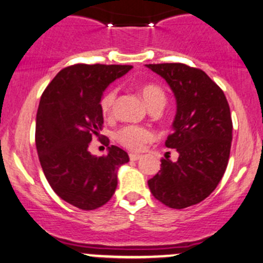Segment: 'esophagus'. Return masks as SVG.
Instances as JSON below:
<instances>
[{"mask_svg":"<svg viewBox=\"0 0 263 263\" xmlns=\"http://www.w3.org/2000/svg\"><path fill=\"white\" fill-rule=\"evenodd\" d=\"M141 158L140 155H136V153H129V159L131 161H138Z\"/></svg>","mask_w":263,"mask_h":263,"instance_id":"1","label":"esophagus"}]
</instances>
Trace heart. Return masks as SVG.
I'll return each mask as SVG.
<instances>
[{
  "mask_svg": "<svg viewBox=\"0 0 263 263\" xmlns=\"http://www.w3.org/2000/svg\"><path fill=\"white\" fill-rule=\"evenodd\" d=\"M138 92L146 102L149 110L155 108H163L167 101L164 90L157 84L146 83L138 86ZM115 100H116V91L108 90L102 95L100 100V110L104 116H111L114 112ZM115 140L119 142L122 147L129 151H140L146 143L153 140V132L149 128L142 127V126L128 125L120 128L115 134Z\"/></svg>",
  "mask_w": 263,
  "mask_h": 263,
  "instance_id": "heart-1",
  "label": "heart"
}]
</instances>
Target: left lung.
<instances>
[{
	"label": "left lung",
	"mask_w": 263,
	"mask_h": 263,
	"mask_svg": "<svg viewBox=\"0 0 263 263\" xmlns=\"http://www.w3.org/2000/svg\"><path fill=\"white\" fill-rule=\"evenodd\" d=\"M168 83L177 100L173 132L165 146L179 153L162 158L148 180L157 200L173 209L192 206L215 190L230 157L232 120L225 93L203 70L182 63L147 64Z\"/></svg>",
	"instance_id": "obj_1"
}]
</instances>
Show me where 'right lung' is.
I'll list each match as a JSON object with an SVG mask.
<instances>
[{
  "label": "right lung",
  "mask_w": 263,
  "mask_h": 263,
  "mask_svg": "<svg viewBox=\"0 0 263 263\" xmlns=\"http://www.w3.org/2000/svg\"><path fill=\"white\" fill-rule=\"evenodd\" d=\"M132 65L74 64L62 69L42 93L35 120V146L42 170L55 194L81 210H93L112 198L117 170L129 161L117 146L92 156L90 142L100 137L104 90Z\"/></svg>",
  "instance_id": "right-lung-1"
}]
</instances>
